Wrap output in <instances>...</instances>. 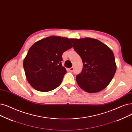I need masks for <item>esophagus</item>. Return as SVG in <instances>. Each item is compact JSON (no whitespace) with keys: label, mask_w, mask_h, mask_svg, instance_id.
I'll return each mask as SVG.
<instances>
[{"label":"esophagus","mask_w":132,"mask_h":132,"mask_svg":"<svg viewBox=\"0 0 132 132\" xmlns=\"http://www.w3.org/2000/svg\"><path fill=\"white\" fill-rule=\"evenodd\" d=\"M70 71H71V72H73L74 71V67H72L71 68H70Z\"/></svg>","instance_id":"34e87169"}]
</instances>
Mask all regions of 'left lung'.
Wrapping results in <instances>:
<instances>
[{"label": "left lung", "instance_id": "obj_1", "mask_svg": "<svg viewBox=\"0 0 132 132\" xmlns=\"http://www.w3.org/2000/svg\"><path fill=\"white\" fill-rule=\"evenodd\" d=\"M74 50L83 62L81 72L76 76L79 86L88 93H97L105 89L117 70L111 49L98 40L86 38L70 39Z\"/></svg>", "mask_w": 132, "mask_h": 132}]
</instances>
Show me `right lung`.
Wrapping results in <instances>:
<instances>
[{
	"label": "right lung",
	"instance_id": "right-lung-1",
	"mask_svg": "<svg viewBox=\"0 0 132 132\" xmlns=\"http://www.w3.org/2000/svg\"><path fill=\"white\" fill-rule=\"evenodd\" d=\"M72 47L69 39L59 36H50L34 43L23 62L25 76L31 86L44 92L58 87L67 72L61 65L62 55Z\"/></svg>",
	"mask_w": 132,
	"mask_h": 132
}]
</instances>
